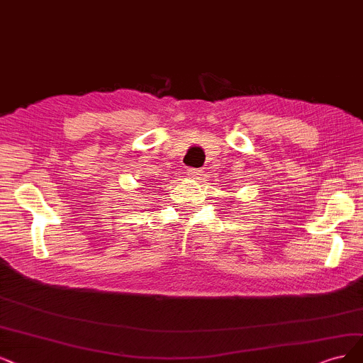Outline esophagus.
I'll return each instance as SVG.
<instances>
[{"label": "esophagus", "mask_w": 363, "mask_h": 363, "mask_svg": "<svg viewBox=\"0 0 363 363\" xmlns=\"http://www.w3.org/2000/svg\"><path fill=\"white\" fill-rule=\"evenodd\" d=\"M186 174H189V177H190L191 179H200V178H202V174H203V170H202V169L190 167L189 170H186Z\"/></svg>", "instance_id": "esophagus-1"}]
</instances>
